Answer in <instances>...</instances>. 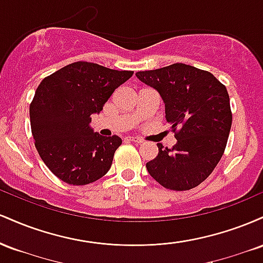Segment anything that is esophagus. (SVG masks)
<instances>
[{"label": "esophagus", "instance_id": "34e87169", "mask_svg": "<svg viewBox=\"0 0 263 263\" xmlns=\"http://www.w3.org/2000/svg\"><path fill=\"white\" fill-rule=\"evenodd\" d=\"M126 141H127V142H134V143H137V144L142 143L141 138H137V137H126Z\"/></svg>", "mask_w": 263, "mask_h": 263}]
</instances>
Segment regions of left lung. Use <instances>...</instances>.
<instances>
[{
  "label": "left lung",
  "mask_w": 263,
  "mask_h": 263,
  "mask_svg": "<svg viewBox=\"0 0 263 263\" xmlns=\"http://www.w3.org/2000/svg\"><path fill=\"white\" fill-rule=\"evenodd\" d=\"M136 77L161 95L177 138L173 148L157 144L158 155L147 163V171L167 189L195 188L224 155L232 122L228 90L209 71L183 63Z\"/></svg>",
  "instance_id": "1"
}]
</instances>
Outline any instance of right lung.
I'll return each mask as SVG.
<instances>
[{"label":"right lung","mask_w":263,"mask_h":263,"mask_svg":"<svg viewBox=\"0 0 263 263\" xmlns=\"http://www.w3.org/2000/svg\"><path fill=\"white\" fill-rule=\"evenodd\" d=\"M134 71L77 62L42 80L29 106L32 135L42 161L63 182L85 185L104 177L122 140L93 132L112 92Z\"/></svg>","instance_id":"1"}]
</instances>
